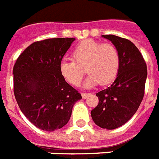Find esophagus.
I'll return each mask as SVG.
<instances>
[{"instance_id":"obj_1","label":"esophagus","mask_w":159,"mask_h":159,"mask_svg":"<svg viewBox=\"0 0 159 159\" xmlns=\"http://www.w3.org/2000/svg\"><path fill=\"white\" fill-rule=\"evenodd\" d=\"M89 95H90V93H84V92H82V98H83V99H86V98H87V97H88Z\"/></svg>"}]
</instances>
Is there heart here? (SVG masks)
Returning a JSON list of instances; mask_svg holds the SVG:
<instances>
[{"label":"heart","mask_w":159,"mask_h":159,"mask_svg":"<svg viewBox=\"0 0 159 159\" xmlns=\"http://www.w3.org/2000/svg\"><path fill=\"white\" fill-rule=\"evenodd\" d=\"M73 60L63 59L59 64L62 77L68 83L78 86L85 69L89 74L84 82L85 87L97 83L107 85L118 74L120 57L116 46L110 43H102L92 39L82 41L72 52Z\"/></svg>","instance_id":"obj_1"}]
</instances>
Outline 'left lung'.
<instances>
[{
    "label": "left lung",
    "instance_id": "1",
    "mask_svg": "<svg viewBox=\"0 0 159 159\" xmlns=\"http://www.w3.org/2000/svg\"><path fill=\"white\" fill-rule=\"evenodd\" d=\"M102 37L117 48L120 65L113 83L96 94L99 103L91 116L101 128L114 129L128 122L140 106L148 72L143 56L131 41L113 34Z\"/></svg>",
    "mask_w": 159,
    "mask_h": 159
}]
</instances>
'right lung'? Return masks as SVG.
Instances as JSON below:
<instances>
[{
	"mask_svg": "<svg viewBox=\"0 0 159 159\" xmlns=\"http://www.w3.org/2000/svg\"><path fill=\"white\" fill-rule=\"evenodd\" d=\"M74 38H53L29 46L13 67L14 94L25 117L45 131L68 122L72 107L82 96L67 83L59 64Z\"/></svg>",
	"mask_w": 159,
	"mask_h": 159,
	"instance_id": "1",
	"label": "right lung"
}]
</instances>
